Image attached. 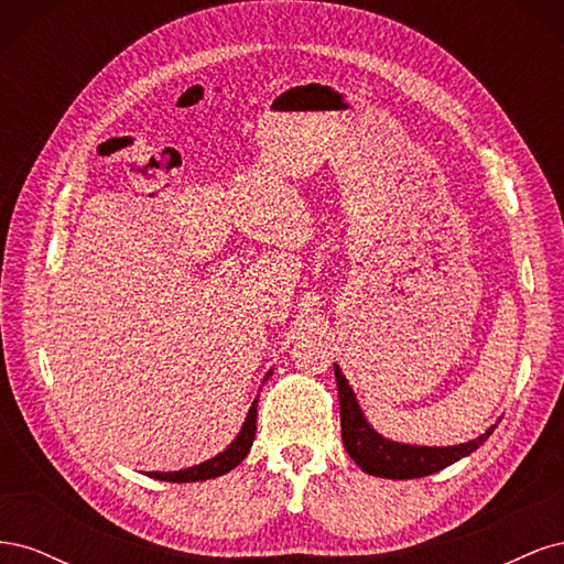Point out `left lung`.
<instances>
[{
	"label": "left lung",
	"mask_w": 564,
	"mask_h": 564,
	"mask_svg": "<svg viewBox=\"0 0 564 564\" xmlns=\"http://www.w3.org/2000/svg\"><path fill=\"white\" fill-rule=\"evenodd\" d=\"M334 377L338 386V404H340V437L350 458L365 473L388 477V480H412V477H423L437 473L456 464L458 458L473 454L477 447L487 442L497 425L487 429L480 437H475L464 445L454 447H416V445H400V442L386 440L371 429L362 416V409L355 400V392L348 386L346 377L334 365Z\"/></svg>",
	"instance_id": "8db88e82"
}]
</instances>
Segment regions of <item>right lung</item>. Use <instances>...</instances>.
Here are the masks:
<instances>
[{"mask_svg": "<svg viewBox=\"0 0 564 564\" xmlns=\"http://www.w3.org/2000/svg\"><path fill=\"white\" fill-rule=\"evenodd\" d=\"M268 373H272V371H268ZM256 406H259V400H253L240 435L230 442L226 452H220L218 456L204 460V464H199V466L176 470V473H150V477H155V480H164V482H197V480H212V477L226 475L228 470H232L237 464H240V460H245V456L249 454V449L253 445Z\"/></svg>", "mask_w": 564, "mask_h": 564, "instance_id": "add662e5", "label": "right lung"}]
</instances>
